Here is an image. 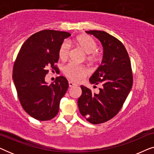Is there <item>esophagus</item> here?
<instances>
[{"label":"esophagus","instance_id":"34e87169","mask_svg":"<svg viewBox=\"0 0 154 154\" xmlns=\"http://www.w3.org/2000/svg\"><path fill=\"white\" fill-rule=\"evenodd\" d=\"M69 87H70V88H72V87H73V86L76 85V84L74 83L72 81H69Z\"/></svg>","mask_w":154,"mask_h":154}]
</instances>
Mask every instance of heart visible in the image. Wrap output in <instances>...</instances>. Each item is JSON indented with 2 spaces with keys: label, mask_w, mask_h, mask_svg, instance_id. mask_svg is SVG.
Returning <instances> with one entry per match:
<instances>
[{
  "label": "heart",
  "mask_w": 154,
  "mask_h": 154,
  "mask_svg": "<svg viewBox=\"0 0 154 154\" xmlns=\"http://www.w3.org/2000/svg\"><path fill=\"white\" fill-rule=\"evenodd\" d=\"M73 43L75 45L86 53L85 60L89 63H94L97 61L99 55L96 52L97 44L94 39L88 35H80L74 40ZM70 52V45L67 42H64L59 50V57L61 60H65L68 58ZM64 73L69 79L75 81H81L87 76L88 70L85 67L79 66L75 63H69L64 68Z\"/></svg>",
  "instance_id": "1"
}]
</instances>
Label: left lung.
Listing matches in <instances>:
<instances>
[{
  "label": "left lung",
  "instance_id": "left-lung-1",
  "mask_svg": "<svg viewBox=\"0 0 154 154\" xmlns=\"http://www.w3.org/2000/svg\"><path fill=\"white\" fill-rule=\"evenodd\" d=\"M101 42L104 50L102 64L90 79V83L100 85L99 93H92L81 85L78 100L80 113L92 124L104 123L119 112L131 90L133 76L130 57L125 46L116 38L103 31L90 30Z\"/></svg>",
  "mask_w": 154,
  "mask_h": 154
}]
</instances>
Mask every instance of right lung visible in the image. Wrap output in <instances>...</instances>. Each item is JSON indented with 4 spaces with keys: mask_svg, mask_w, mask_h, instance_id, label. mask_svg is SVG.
Returning <instances> with one entry per match:
<instances>
[{
    "mask_svg": "<svg viewBox=\"0 0 154 154\" xmlns=\"http://www.w3.org/2000/svg\"><path fill=\"white\" fill-rule=\"evenodd\" d=\"M71 34L65 31L43 30L31 35L23 44L13 66L12 79L24 111L38 121H49L58 113L60 100L69 83L57 77L48 85L45 81L48 68L57 69L59 50Z\"/></svg>",
    "mask_w": 154,
    "mask_h": 154,
    "instance_id": "1",
    "label": "right lung"
}]
</instances>
